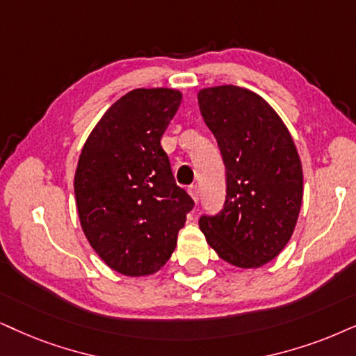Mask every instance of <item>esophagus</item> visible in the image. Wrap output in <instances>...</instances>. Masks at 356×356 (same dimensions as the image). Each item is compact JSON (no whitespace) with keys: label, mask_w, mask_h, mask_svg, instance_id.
Masks as SVG:
<instances>
[{"label":"esophagus","mask_w":356,"mask_h":356,"mask_svg":"<svg viewBox=\"0 0 356 356\" xmlns=\"http://www.w3.org/2000/svg\"><path fill=\"white\" fill-rule=\"evenodd\" d=\"M187 191H188V193H191V197L193 199V202H195V204H197V202H199V197H200L199 187H197V186H191V187L187 188Z\"/></svg>","instance_id":"1"}]
</instances>
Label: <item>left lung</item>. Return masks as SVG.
Segmentation results:
<instances>
[{
	"mask_svg": "<svg viewBox=\"0 0 356 356\" xmlns=\"http://www.w3.org/2000/svg\"><path fill=\"white\" fill-rule=\"evenodd\" d=\"M200 113L217 138L227 168V202L199 227L220 258L241 269L261 268L284 250L298 223L302 164L274 108L248 88L199 90Z\"/></svg>",
	"mask_w": 356,
	"mask_h": 356,
	"instance_id": "left-lung-1",
	"label": "left lung"
}]
</instances>
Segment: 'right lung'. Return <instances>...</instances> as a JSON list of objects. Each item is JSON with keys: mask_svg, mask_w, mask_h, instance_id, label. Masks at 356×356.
<instances>
[{"mask_svg": "<svg viewBox=\"0 0 356 356\" xmlns=\"http://www.w3.org/2000/svg\"><path fill=\"white\" fill-rule=\"evenodd\" d=\"M182 102L175 88H136L88 134L74 177L82 230L103 263L123 276L159 271L193 207L175 184L161 138Z\"/></svg>", "mask_w": 356, "mask_h": 356, "instance_id": "obj_1", "label": "right lung"}]
</instances>
